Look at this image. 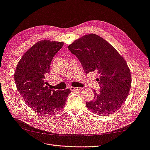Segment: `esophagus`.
<instances>
[{
  "mask_svg": "<svg viewBox=\"0 0 150 150\" xmlns=\"http://www.w3.org/2000/svg\"><path fill=\"white\" fill-rule=\"evenodd\" d=\"M70 89L71 91H80V90H81L82 89L80 88H77V87H70Z\"/></svg>",
  "mask_w": 150,
  "mask_h": 150,
  "instance_id": "esophagus-1",
  "label": "esophagus"
}]
</instances>
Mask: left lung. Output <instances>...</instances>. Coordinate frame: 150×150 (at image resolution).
Instances as JSON below:
<instances>
[{"label": "left lung", "instance_id": "1", "mask_svg": "<svg viewBox=\"0 0 150 150\" xmlns=\"http://www.w3.org/2000/svg\"><path fill=\"white\" fill-rule=\"evenodd\" d=\"M68 50L79 59L86 74L95 71L100 91L86 105L98 115H111L120 109L131 88L129 68L123 57L102 38L95 34L82 36Z\"/></svg>", "mask_w": 150, "mask_h": 150}]
</instances>
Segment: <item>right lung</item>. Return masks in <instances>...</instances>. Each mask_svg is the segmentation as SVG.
I'll use <instances>...</instances> for the list:
<instances>
[{"mask_svg": "<svg viewBox=\"0 0 150 150\" xmlns=\"http://www.w3.org/2000/svg\"><path fill=\"white\" fill-rule=\"evenodd\" d=\"M64 43L42 40L21 58L14 74L16 88L34 112L50 115L60 111L71 91L50 89L46 81L52 59Z\"/></svg>", "mask_w": 150, "mask_h": 150, "instance_id": "add662e5", "label": "right lung"}]
</instances>
